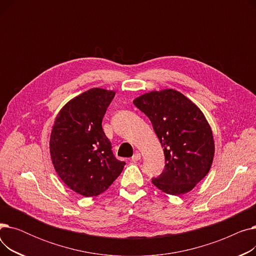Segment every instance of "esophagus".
<instances>
[{
	"instance_id": "34e87169",
	"label": "esophagus",
	"mask_w": 256,
	"mask_h": 256,
	"mask_svg": "<svg viewBox=\"0 0 256 256\" xmlns=\"http://www.w3.org/2000/svg\"><path fill=\"white\" fill-rule=\"evenodd\" d=\"M141 160V154L138 152H136L132 156V162H137V160Z\"/></svg>"
}]
</instances>
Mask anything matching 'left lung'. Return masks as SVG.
Segmentation results:
<instances>
[{
	"label": "left lung",
	"mask_w": 256,
	"mask_h": 256,
	"mask_svg": "<svg viewBox=\"0 0 256 256\" xmlns=\"http://www.w3.org/2000/svg\"><path fill=\"white\" fill-rule=\"evenodd\" d=\"M134 104L150 118L164 148L165 167L152 184L170 195L191 191L208 173L214 152L204 113L173 89L145 93Z\"/></svg>",
	"instance_id": "1"
}]
</instances>
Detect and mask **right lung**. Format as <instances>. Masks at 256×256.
I'll list each match as a JSON object with an SVG mask.
<instances>
[{
	"mask_svg": "<svg viewBox=\"0 0 256 256\" xmlns=\"http://www.w3.org/2000/svg\"><path fill=\"white\" fill-rule=\"evenodd\" d=\"M114 96L100 88L82 93L63 106L52 130L54 167L67 186L85 197L104 192L126 165L114 156L102 126Z\"/></svg>",
	"mask_w": 256,
	"mask_h": 256,
	"instance_id": "right-lung-1",
	"label": "right lung"
}]
</instances>
